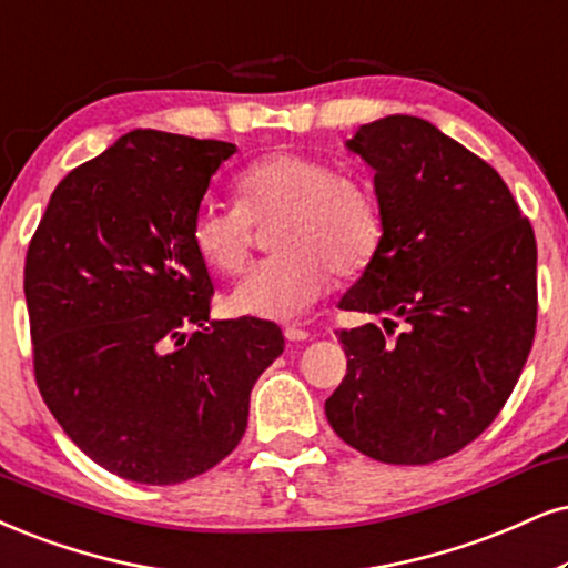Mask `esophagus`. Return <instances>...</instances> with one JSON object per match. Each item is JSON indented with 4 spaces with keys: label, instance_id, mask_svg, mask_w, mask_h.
Returning a JSON list of instances; mask_svg holds the SVG:
<instances>
[{
    "label": "esophagus",
    "instance_id": "1",
    "mask_svg": "<svg viewBox=\"0 0 568 568\" xmlns=\"http://www.w3.org/2000/svg\"><path fill=\"white\" fill-rule=\"evenodd\" d=\"M283 335H285V341H291V343H304V341H308L306 329H301V327H296V325L285 327Z\"/></svg>",
    "mask_w": 568,
    "mask_h": 568
}]
</instances>
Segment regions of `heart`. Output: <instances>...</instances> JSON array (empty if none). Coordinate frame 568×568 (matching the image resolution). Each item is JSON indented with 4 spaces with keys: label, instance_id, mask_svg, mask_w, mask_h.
I'll use <instances>...</instances> for the list:
<instances>
[{
    "label": "heart",
    "instance_id": "1",
    "mask_svg": "<svg viewBox=\"0 0 568 568\" xmlns=\"http://www.w3.org/2000/svg\"><path fill=\"white\" fill-rule=\"evenodd\" d=\"M239 204L204 201L191 220L199 260L220 275L246 264L254 226L272 225L275 256L251 267L227 296L241 317L291 322L317 304L337 275L375 260L383 241L377 199L356 178L337 175L327 160L280 149L251 162L235 181Z\"/></svg>",
    "mask_w": 568,
    "mask_h": 568
}]
</instances>
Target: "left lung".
<instances>
[{
	"label": "left lung",
	"instance_id": "8db88e82",
	"mask_svg": "<svg viewBox=\"0 0 568 568\" xmlns=\"http://www.w3.org/2000/svg\"><path fill=\"white\" fill-rule=\"evenodd\" d=\"M346 146L375 172L383 241L337 306L386 329L337 333L348 372L327 422L375 462H440L490 427L532 348V225L504 178L427 120L387 114Z\"/></svg>",
	"mask_w": 568,
	"mask_h": 568
}]
</instances>
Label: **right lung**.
I'll list each match as a JSON object with an SVG mask.
<instances>
[{
    "label": "right lung",
    "instance_id": "right-lung-1",
    "mask_svg": "<svg viewBox=\"0 0 568 568\" xmlns=\"http://www.w3.org/2000/svg\"><path fill=\"white\" fill-rule=\"evenodd\" d=\"M235 143L131 131L62 178L26 256L41 398L112 475L175 485L241 443L275 322L212 320L191 220Z\"/></svg>",
    "mask_w": 568,
    "mask_h": 568
}]
</instances>
